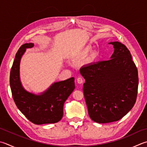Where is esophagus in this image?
<instances>
[{
    "mask_svg": "<svg viewBox=\"0 0 147 147\" xmlns=\"http://www.w3.org/2000/svg\"><path fill=\"white\" fill-rule=\"evenodd\" d=\"M77 82L78 84H82L83 83V80L82 77H78L77 78Z\"/></svg>",
    "mask_w": 147,
    "mask_h": 147,
    "instance_id": "1",
    "label": "esophagus"
}]
</instances>
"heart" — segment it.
Returning a JSON list of instances; mask_svg holds the SVG:
<instances>
[{
	"mask_svg": "<svg viewBox=\"0 0 147 147\" xmlns=\"http://www.w3.org/2000/svg\"><path fill=\"white\" fill-rule=\"evenodd\" d=\"M90 48L89 47H86L85 48H83L82 50H81L79 52L76 53L75 55H74V59H82L83 58V57H85V56H87L89 51H90ZM93 57H96V55H92Z\"/></svg>",
	"mask_w": 147,
	"mask_h": 147,
	"instance_id": "obj_1",
	"label": "heart"
}]
</instances>
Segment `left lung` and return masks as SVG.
<instances>
[{
    "label": "left lung",
    "mask_w": 147,
    "mask_h": 147,
    "mask_svg": "<svg viewBox=\"0 0 147 147\" xmlns=\"http://www.w3.org/2000/svg\"><path fill=\"white\" fill-rule=\"evenodd\" d=\"M110 60L88 64L80 69L85 80L83 93L88 115L99 123L118 121L136 102L138 74L130 51L115 41Z\"/></svg>",
    "instance_id": "left-lung-1"
}]
</instances>
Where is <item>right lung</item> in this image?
Masks as SVG:
<instances>
[{"label": "right lung", "instance_id": "1", "mask_svg": "<svg viewBox=\"0 0 147 147\" xmlns=\"http://www.w3.org/2000/svg\"><path fill=\"white\" fill-rule=\"evenodd\" d=\"M34 43H26L20 48L10 73V87L14 101L27 119L37 125L57 123L63 117L64 102L75 88L74 78L55 82L45 91L36 94L26 90L20 77L21 59L27 48Z\"/></svg>", "mask_w": 147, "mask_h": 147}]
</instances>
